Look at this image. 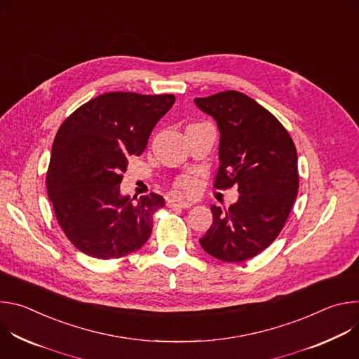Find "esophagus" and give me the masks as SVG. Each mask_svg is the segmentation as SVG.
Segmentation results:
<instances>
[{
    "label": "esophagus",
    "instance_id": "34e87169",
    "mask_svg": "<svg viewBox=\"0 0 359 359\" xmlns=\"http://www.w3.org/2000/svg\"><path fill=\"white\" fill-rule=\"evenodd\" d=\"M168 206H169V208H180V209H189V208H191V203H189V201H179V200L170 198V200L168 201Z\"/></svg>",
    "mask_w": 359,
    "mask_h": 359
}]
</instances>
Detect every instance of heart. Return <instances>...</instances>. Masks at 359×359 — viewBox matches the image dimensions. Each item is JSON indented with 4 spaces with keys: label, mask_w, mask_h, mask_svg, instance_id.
I'll return each instance as SVG.
<instances>
[{
    "label": "heart",
    "mask_w": 359,
    "mask_h": 359,
    "mask_svg": "<svg viewBox=\"0 0 359 359\" xmlns=\"http://www.w3.org/2000/svg\"><path fill=\"white\" fill-rule=\"evenodd\" d=\"M198 186H200V182L194 175H183L175 183L176 191L187 194V196L194 194L197 191Z\"/></svg>",
    "instance_id": "1"
}]
</instances>
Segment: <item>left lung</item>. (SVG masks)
Here are the masks:
<instances>
[{"label":"left lung","instance_id":"left-lung-1","mask_svg":"<svg viewBox=\"0 0 359 359\" xmlns=\"http://www.w3.org/2000/svg\"><path fill=\"white\" fill-rule=\"evenodd\" d=\"M220 130V168L215 187L238 186L229 209L212 206L213 224L200 238L203 250L241 263L266 250L283 230L298 193L295 144L281 122L237 90L196 97Z\"/></svg>","mask_w":359,"mask_h":359}]
</instances>
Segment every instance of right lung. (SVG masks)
<instances>
[{"mask_svg":"<svg viewBox=\"0 0 359 359\" xmlns=\"http://www.w3.org/2000/svg\"><path fill=\"white\" fill-rule=\"evenodd\" d=\"M175 95L109 92L72 112L54 139L46 190L68 240L90 257L121 259L150 237L161 194L121 196L129 156L143 153Z\"/></svg>","mask_w":359,"mask_h":359,"instance_id":"obj_1","label":"right lung"}]
</instances>
